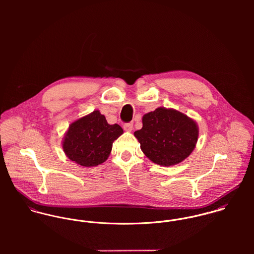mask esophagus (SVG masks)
<instances>
[{"instance_id":"obj_1","label":"esophagus","mask_w":254,"mask_h":254,"mask_svg":"<svg viewBox=\"0 0 254 254\" xmlns=\"http://www.w3.org/2000/svg\"><path fill=\"white\" fill-rule=\"evenodd\" d=\"M123 127H124V130H125V131L130 132V131H132V129H133V122L125 123V124L123 125Z\"/></svg>"}]
</instances>
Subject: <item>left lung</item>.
<instances>
[{"label":"left lung","mask_w":254,"mask_h":254,"mask_svg":"<svg viewBox=\"0 0 254 254\" xmlns=\"http://www.w3.org/2000/svg\"><path fill=\"white\" fill-rule=\"evenodd\" d=\"M145 155L162 166L177 164L193 150L198 130L195 122L174 109L159 108L143 117V128L134 133Z\"/></svg>","instance_id":"left-lung-1"}]
</instances>
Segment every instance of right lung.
Masks as SVG:
<instances>
[{
	"instance_id": "right-lung-1",
	"label": "right lung",
	"mask_w": 254,
	"mask_h": 254,
	"mask_svg": "<svg viewBox=\"0 0 254 254\" xmlns=\"http://www.w3.org/2000/svg\"><path fill=\"white\" fill-rule=\"evenodd\" d=\"M123 133L118 124L110 125L99 110L73 122L64 141V150L70 160L90 167L109 157L112 143Z\"/></svg>"
}]
</instances>
